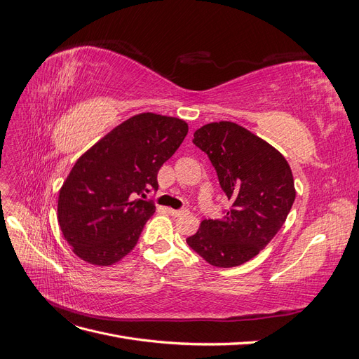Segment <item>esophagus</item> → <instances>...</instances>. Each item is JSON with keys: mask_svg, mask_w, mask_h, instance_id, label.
<instances>
[{"mask_svg": "<svg viewBox=\"0 0 359 359\" xmlns=\"http://www.w3.org/2000/svg\"><path fill=\"white\" fill-rule=\"evenodd\" d=\"M168 212H169L172 217H181V215H187V214H189L187 210H172V208H169Z\"/></svg>", "mask_w": 359, "mask_h": 359, "instance_id": "34e87169", "label": "esophagus"}]
</instances>
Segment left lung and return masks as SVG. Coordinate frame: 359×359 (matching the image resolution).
I'll list each match as a JSON object with an SVG mask.
<instances>
[{
	"label": "left lung",
	"instance_id": "8db88e82",
	"mask_svg": "<svg viewBox=\"0 0 359 359\" xmlns=\"http://www.w3.org/2000/svg\"><path fill=\"white\" fill-rule=\"evenodd\" d=\"M193 136L232 206L222 219L203 220L187 244L212 266L243 265L287 219L297 194L290 166L266 140L232 121L205 124Z\"/></svg>",
	"mask_w": 359,
	"mask_h": 359
}]
</instances>
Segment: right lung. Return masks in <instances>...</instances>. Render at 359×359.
<instances>
[{
    "label": "right lung",
    "mask_w": 359,
    "mask_h": 359,
    "mask_svg": "<svg viewBox=\"0 0 359 359\" xmlns=\"http://www.w3.org/2000/svg\"><path fill=\"white\" fill-rule=\"evenodd\" d=\"M187 132L184 119L139 114L78 158L58 196V223L76 256L111 266L132 252L156 211L154 203L137 196L158 187L160 168Z\"/></svg>",
    "instance_id": "add662e5"
}]
</instances>
